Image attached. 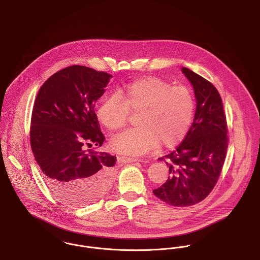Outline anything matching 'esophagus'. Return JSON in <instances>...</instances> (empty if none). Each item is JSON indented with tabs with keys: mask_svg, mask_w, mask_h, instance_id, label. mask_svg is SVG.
Instances as JSON below:
<instances>
[{
	"mask_svg": "<svg viewBox=\"0 0 260 260\" xmlns=\"http://www.w3.org/2000/svg\"><path fill=\"white\" fill-rule=\"evenodd\" d=\"M120 159H121V161H122L123 163H133V162L139 161L138 158H135V157H127V156H121Z\"/></svg>",
	"mask_w": 260,
	"mask_h": 260,
	"instance_id": "34e87169",
	"label": "esophagus"
}]
</instances>
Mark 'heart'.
<instances>
[{
  "instance_id": "b5f03b06",
  "label": "heart",
  "mask_w": 260,
  "mask_h": 260,
  "mask_svg": "<svg viewBox=\"0 0 260 260\" xmlns=\"http://www.w3.org/2000/svg\"><path fill=\"white\" fill-rule=\"evenodd\" d=\"M193 111L194 99L189 88L146 76L104 99L96 117L109 132L116 133L127 125L130 114L139 113V128L123 133L112 146L122 153L143 155L159 143L165 148L178 145L189 131Z\"/></svg>"
}]
</instances>
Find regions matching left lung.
I'll return each instance as SVG.
<instances>
[{
    "instance_id": "obj_1",
    "label": "left lung",
    "mask_w": 260,
    "mask_h": 260,
    "mask_svg": "<svg viewBox=\"0 0 260 260\" xmlns=\"http://www.w3.org/2000/svg\"><path fill=\"white\" fill-rule=\"evenodd\" d=\"M193 87L197 109L185 139L175 151L161 157L169 167L165 184L153 192L174 207H189L213 190L224 164L229 137L221 97L206 78L182 68Z\"/></svg>"
}]
</instances>
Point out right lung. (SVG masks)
Wrapping results in <instances>:
<instances>
[{
    "label": "right lung",
    "mask_w": 260,
    "mask_h": 260,
    "mask_svg": "<svg viewBox=\"0 0 260 260\" xmlns=\"http://www.w3.org/2000/svg\"><path fill=\"white\" fill-rule=\"evenodd\" d=\"M110 77L106 71L68 67L47 79L35 100L31 151L47 187L71 206L95 202L113 182L116 157L97 151L105 137L94 111ZM85 144L98 147L84 150Z\"/></svg>",
    "instance_id": "1"
}]
</instances>
